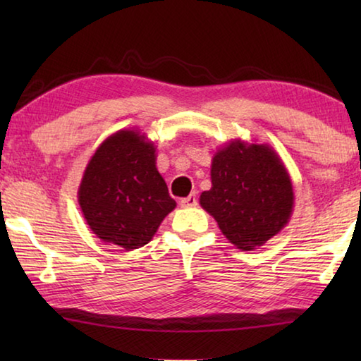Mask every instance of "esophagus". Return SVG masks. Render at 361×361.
<instances>
[{
  "mask_svg": "<svg viewBox=\"0 0 361 361\" xmlns=\"http://www.w3.org/2000/svg\"><path fill=\"white\" fill-rule=\"evenodd\" d=\"M180 205L183 207V209H191V207H195L197 205V195H195V192L189 194L188 197L180 200Z\"/></svg>",
  "mask_w": 361,
  "mask_h": 361,
  "instance_id": "34e87169",
  "label": "esophagus"
}]
</instances>
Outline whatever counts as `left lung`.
<instances>
[{
    "label": "left lung",
    "instance_id": "8db88e82",
    "mask_svg": "<svg viewBox=\"0 0 361 361\" xmlns=\"http://www.w3.org/2000/svg\"><path fill=\"white\" fill-rule=\"evenodd\" d=\"M210 178L212 188L200 194V207L237 248L252 252L288 224L295 192L272 146L231 140L213 154Z\"/></svg>",
    "mask_w": 361,
    "mask_h": 361
}]
</instances>
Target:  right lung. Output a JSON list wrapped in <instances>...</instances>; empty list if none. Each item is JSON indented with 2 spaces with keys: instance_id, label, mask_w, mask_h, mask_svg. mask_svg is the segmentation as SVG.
Returning <instances> with one entry per match:
<instances>
[{
  "instance_id": "right-lung-1",
  "label": "right lung",
  "mask_w": 361,
  "mask_h": 361,
  "mask_svg": "<svg viewBox=\"0 0 361 361\" xmlns=\"http://www.w3.org/2000/svg\"><path fill=\"white\" fill-rule=\"evenodd\" d=\"M156 159L154 143L138 129L111 133L89 159L78 202L100 240L127 252L143 247L175 209Z\"/></svg>"
}]
</instances>
